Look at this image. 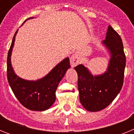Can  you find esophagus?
Wrapping results in <instances>:
<instances>
[{
    "label": "esophagus",
    "mask_w": 134,
    "mask_h": 134,
    "mask_svg": "<svg viewBox=\"0 0 134 134\" xmlns=\"http://www.w3.org/2000/svg\"><path fill=\"white\" fill-rule=\"evenodd\" d=\"M70 60V64L72 67H75L80 62V58L77 54H73L71 55Z\"/></svg>",
    "instance_id": "1"
}]
</instances>
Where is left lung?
<instances>
[{"label":"left lung","instance_id":"8db88e82","mask_svg":"<svg viewBox=\"0 0 134 134\" xmlns=\"http://www.w3.org/2000/svg\"><path fill=\"white\" fill-rule=\"evenodd\" d=\"M109 56L106 71L93 74L83 64L76 66L80 103L88 111L96 112L109 106L118 96L124 83L125 55L119 34L109 25L101 42Z\"/></svg>","mask_w":134,"mask_h":134}]
</instances>
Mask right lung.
Listing matches in <instances>:
<instances>
[{
	"instance_id": "1",
	"label": "right lung",
	"mask_w": 134,
	"mask_h": 134,
	"mask_svg": "<svg viewBox=\"0 0 134 134\" xmlns=\"http://www.w3.org/2000/svg\"><path fill=\"white\" fill-rule=\"evenodd\" d=\"M30 17L24 21L34 19ZM14 35L7 57V79L16 99L27 109L31 111H43L52 106L55 100V91L66 71L70 68L68 57L62 60L43 78L35 80H25L16 74L11 64V55L15 37Z\"/></svg>"
}]
</instances>
